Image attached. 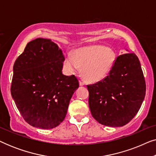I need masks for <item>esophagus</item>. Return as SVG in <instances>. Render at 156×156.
Instances as JSON below:
<instances>
[{
    "mask_svg": "<svg viewBox=\"0 0 156 156\" xmlns=\"http://www.w3.org/2000/svg\"><path fill=\"white\" fill-rule=\"evenodd\" d=\"M84 84H85L84 82H83L82 80H80V86H84Z\"/></svg>",
    "mask_w": 156,
    "mask_h": 156,
    "instance_id": "esophagus-1",
    "label": "esophagus"
}]
</instances>
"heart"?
<instances>
[{
	"label": "heart",
	"instance_id": "b5f03b06",
	"mask_svg": "<svg viewBox=\"0 0 156 156\" xmlns=\"http://www.w3.org/2000/svg\"><path fill=\"white\" fill-rule=\"evenodd\" d=\"M116 60V55L102 45H91L76 49L65 59L64 67L68 73H76L82 68L84 77L90 82L104 80L109 73Z\"/></svg>",
	"mask_w": 156,
	"mask_h": 156
}]
</instances>
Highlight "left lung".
I'll return each mask as SVG.
<instances>
[{
  "mask_svg": "<svg viewBox=\"0 0 156 156\" xmlns=\"http://www.w3.org/2000/svg\"><path fill=\"white\" fill-rule=\"evenodd\" d=\"M94 119L106 126H123L139 111L146 95V82L134 53L116 57L108 75L87 85Z\"/></svg>",
  "mask_w": 156,
  "mask_h": 156,
  "instance_id": "8db88e82",
  "label": "left lung"
}]
</instances>
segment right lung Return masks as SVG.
I'll return each instance as SVG.
<instances>
[{"instance_id": "add662e5", "label": "right lung", "mask_w": 156, "mask_h": 156, "mask_svg": "<svg viewBox=\"0 0 156 156\" xmlns=\"http://www.w3.org/2000/svg\"><path fill=\"white\" fill-rule=\"evenodd\" d=\"M65 57L57 44L37 38L15 62L10 92L23 118L32 126L50 129L60 124L79 81L62 74Z\"/></svg>"}]
</instances>
